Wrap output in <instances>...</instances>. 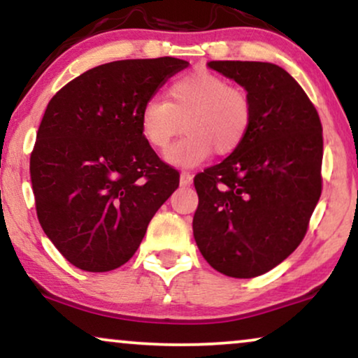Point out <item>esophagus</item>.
<instances>
[{"mask_svg":"<svg viewBox=\"0 0 358 358\" xmlns=\"http://www.w3.org/2000/svg\"><path fill=\"white\" fill-rule=\"evenodd\" d=\"M192 183H193V175L188 173V171H183V173L180 175V185H182V187H189Z\"/></svg>","mask_w":358,"mask_h":358,"instance_id":"34e87169","label":"esophagus"}]
</instances>
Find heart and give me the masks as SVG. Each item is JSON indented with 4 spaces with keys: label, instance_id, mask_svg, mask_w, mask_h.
Listing matches in <instances>:
<instances>
[{
    "label": "heart",
    "instance_id": "b5f03b06",
    "mask_svg": "<svg viewBox=\"0 0 358 358\" xmlns=\"http://www.w3.org/2000/svg\"><path fill=\"white\" fill-rule=\"evenodd\" d=\"M142 137L153 150H165L176 134L178 142L165 153L170 165L192 169L215 150L229 155L241 147L252 124V102L246 90L210 71H194L175 79L166 101L147 99L138 114Z\"/></svg>",
    "mask_w": 358,
    "mask_h": 358
}]
</instances>
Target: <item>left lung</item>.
<instances>
[{
    "instance_id": "obj_1",
    "label": "left lung",
    "mask_w": 358,
    "mask_h": 358,
    "mask_svg": "<svg viewBox=\"0 0 358 358\" xmlns=\"http://www.w3.org/2000/svg\"><path fill=\"white\" fill-rule=\"evenodd\" d=\"M252 102L241 147L194 176L193 236L213 269L256 278L280 264L306 236L322 192V125L296 79L271 62L211 61Z\"/></svg>"
}]
</instances>
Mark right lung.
<instances>
[{
  "mask_svg": "<svg viewBox=\"0 0 358 358\" xmlns=\"http://www.w3.org/2000/svg\"><path fill=\"white\" fill-rule=\"evenodd\" d=\"M185 67L176 57L107 62L49 101L31 153V183L44 233L76 268L106 273L125 264L178 188V171L142 137L138 114Z\"/></svg>",
  "mask_w": 358,
  "mask_h": 358,
  "instance_id": "obj_1",
  "label": "right lung"
}]
</instances>
